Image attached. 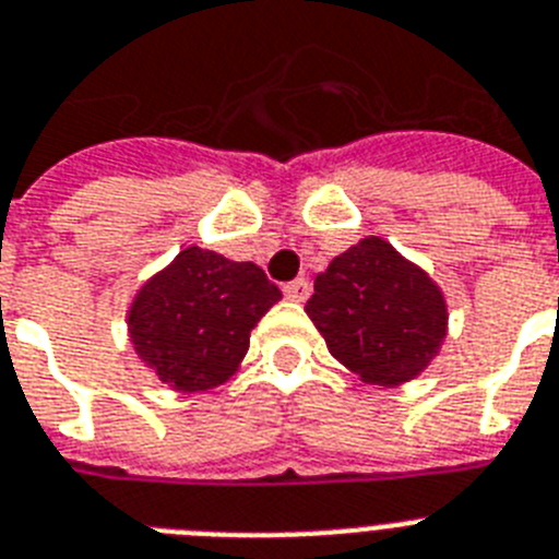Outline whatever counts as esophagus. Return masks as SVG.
Returning <instances> with one entry per match:
<instances>
[{"label": "esophagus", "mask_w": 559, "mask_h": 559, "mask_svg": "<svg viewBox=\"0 0 559 559\" xmlns=\"http://www.w3.org/2000/svg\"><path fill=\"white\" fill-rule=\"evenodd\" d=\"M284 295L289 301H307L309 298V281L307 278H295L289 284H284Z\"/></svg>", "instance_id": "1"}]
</instances>
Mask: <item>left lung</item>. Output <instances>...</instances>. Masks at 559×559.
I'll use <instances>...</instances> for the list:
<instances>
[{"instance_id": "left-lung-1", "label": "left lung", "mask_w": 559, "mask_h": 559, "mask_svg": "<svg viewBox=\"0 0 559 559\" xmlns=\"http://www.w3.org/2000/svg\"><path fill=\"white\" fill-rule=\"evenodd\" d=\"M307 316L332 358L372 386H401L429 367L449 332L443 289L381 236L360 238L316 278Z\"/></svg>"}]
</instances>
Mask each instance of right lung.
<instances>
[{
    "label": "right lung",
    "instance_id": "1",
    "mask_svg": "<svg viewBox=\"0 0 559 559\" xmlns=\"http://www.w3.org/2000/svg\"><path fill=\"white\" fill-rule=\"evenodd\" d=\"M278 298L258 264L192 243L133 295L130 344L170 389L210 392L238 372L250 332Z\"/></svg>",
    "mask_w": 559,
    "mask_h": 559
}]
</instances>
